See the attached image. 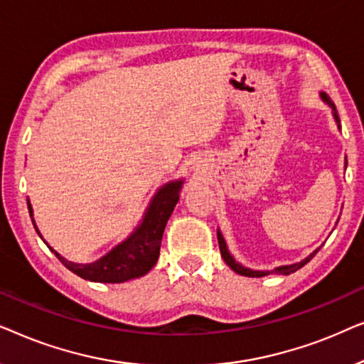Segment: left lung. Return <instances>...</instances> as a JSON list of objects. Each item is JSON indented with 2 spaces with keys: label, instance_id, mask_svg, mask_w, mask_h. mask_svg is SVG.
I'll list each match as a JSON object with an SVG mask.
<instances>
[{
  "label": "left lung",
  "instance_id": "obj_1",
  "mask_svg": "<svg viewBox=\"0 0 364 364\" xmlns=\"http://www.w3.org/2000/svg\"><path fill=\"white\" fill-rule=\"evenodd\" d=\"M320 96H321L323 101H325L326 104H330V106H331V109H333V116H335L336 122H338V127H340V119H338V114H336L335 104H333V102L330 101V97H328L325 92H320ZM345 166H346V162H345ZM217 238H218V247H220V253H222L223 260H225L227 265L230 267L233 272L238 273V275H243V277H253V278H258V277H265V275H272V273H273V275H290V273L296 272L298 268H301L303 265H306V263L310 262L311 258L316 255V252L320 250V248H316V250L313 252V253H310V255H308V257L305 258V260H301L300 263H293V265H283V267H277L275 270H250V268H247V267H242L240 263L235 262V258H233V257L230 255V252H228V248H227V243H225V240H223V237H222L220 230H217Z\"/></svg>",
  "mask_w": 364,
  "mask_h": 364
}]
</instances>
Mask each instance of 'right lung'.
I'll use <instances>...</instances> for the list:
<instances>
[{"label": "right lung", "mask_w": 364, "mask_h": 364, "mask_svg": "<svg viewBox=\"0 0 364 364\" xmlns=\"http://www.w3.org/2000/svg\"><path fill=\"white\" fill-rule=\"evenodd\" d=\"M182 181L168 182L154 196L151 205H149L146 215H144L141 225L124 240L121 245L114 247L107 255L92 263H73L59 255L56 257L68 270L76 273L77 277L89 282L99 283H122L132 278H139L151 270L157 263L159 252H161L162 233L167 225L168 217L172 215L173 207L178 202V192H181ZM29 215L33 217L31 203L28 200ZM36 232L39 233L38 227ZM41 237V233H39ZM43 238V237H41ZM46 243V242H44Z\"/></svg>", "instance_id": "right-lung-1"}]
</instances>
